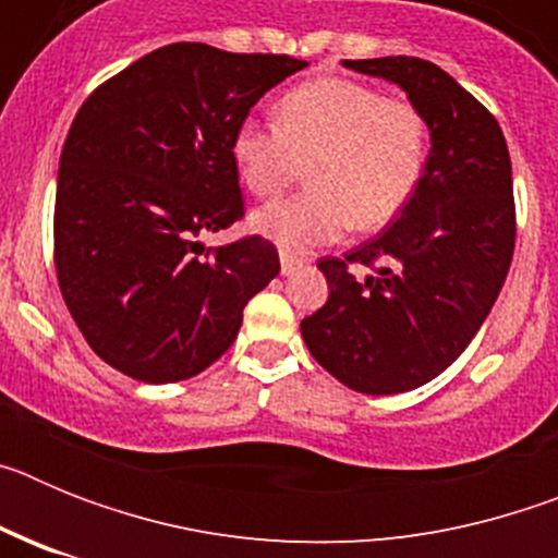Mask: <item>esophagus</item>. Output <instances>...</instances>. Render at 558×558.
Segmentation results:
<instances>
[{
    "instance_id": "obj_1",
    "label": "esophagus",
    "mask_w": 558,
    "mask_h": 558,
    "mask_svg": "<svg viewBox=\"0 0 558 558\" xmlns=\"http://www.w3.org/2000/svg\"><path fill=\"white\" fill-rule=\"evenodd\" d=\"M279 265H282V274L290 276V274H295V270L302 268L304 259H302V256L290 254V251H282V254H279Z\"/></svg>"
}]
</instances>
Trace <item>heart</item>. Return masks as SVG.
Segmentation results:
<instances>
[{
	"label": "heart",
	"mask_w": 558,
	"mask_h": 558,
	"mask_svg": "<svg viewBox=\"0 0 558 558\" xmlns=\"http://www.w3.org/2000/svg\"><path fill=\"white\" fill-rule=\"evenodd\" d=\"M427 136L413 102L366 83L322 77L290 88L276 106V125L248 117L234 128L231 161L256 198L282 192L299 161H310V190L259 209L251 226L290 251L332 243L349 226L383 229L422 184Z\"/></svg>",
	"instance_id": "1"
}]
</instances>
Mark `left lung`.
<instances>
[{
	"instance_id": "left-lung-1",
	"label": "left lung",
	"mask_w": 558,
	"mask_h": 558,
	"mask_svg": "<svg viewBox=\"0 0 558 558\" xmlns=\"http://www.w3.org/2000/svg\"><path fill=\"white\" fill-rule=\"evenodd\" d=\"M343 66L397 83L430 131L411 204L343 259L324 256L329 299L302 322L310 354L335 379L383 397L438 377L486 322L514 254L511 159L495 117L436 63L391 56ZM352 264L375 274L357 280Z\"/></svg>"
}]
</instances>
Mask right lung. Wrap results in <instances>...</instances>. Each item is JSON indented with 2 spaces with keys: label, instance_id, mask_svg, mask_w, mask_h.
<instances>
[{
  "label": "right lung",
  "instance_id": "right-lung-1",
  "mask_svg": "<svg viewBox=\"0 0 558 558\" xmlns=\"http://www.w3.org/2000/svg\"><path fill=\"white\" fill-rule=\"evenodd\" d=\"M307 61L179 41L153 49L77 111L61 150L56 270L108 366L161 386L234 343L251 295L279 274L259 234L206 248L243 218L231 133Z\"/></svg>",
  "mask_w": 558,
  "mask_h": 558
}]
</instances>
